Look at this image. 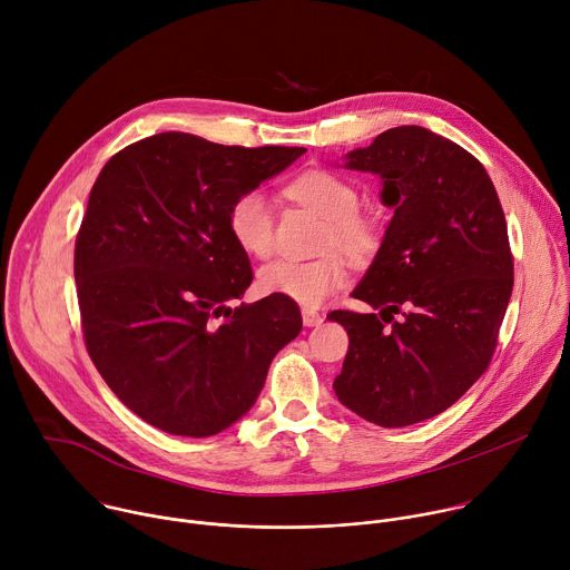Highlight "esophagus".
I'll use <instances>...</instances> for the list:
<instances>
[{
  "label": "esophagus",
  "instance_id": "1",
  "mask_svg": "<svg viewBox=\"0 0 570 570\" xmlns=\"http://www.w3.org/2000/svg\"><path fill=\"white\" fill-rule=\"evenodd\" d=\"M322 320H324V315H322L320 311H315V308H304V311H302L304 327H320Z\"/></svg>",
  "mask_w": 570,
  "mask_h": 570
}]
</instances>
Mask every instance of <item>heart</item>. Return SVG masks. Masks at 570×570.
Returning <instances> with one entry per match:
<instances>
[{"instance_id": "heart-1", "label": "heart", "mask_w": 570, "mask_h": 570, "mask_svg": "<svg viewBox=\"0 0 570 570\" xmlns=\"http://www.w3.org/2000/svg\"><path fill=\"white\" fill-rule=\"evenodd\" d=\"M291 194L324 220H330L322 238V250L338 248L356 262L374 255L381 238L379 225L356 212L358 191L352 183L332 171L313 169L293 180ZM227 227L243 253L259 259L273 253V203L264 191L238 196L229 207ZM345 282L347 264L338 253H330L313 262L277 259L266 264L257 275L264 295H282L306 308L320 306Z\"/></svg>"}]
</instances>
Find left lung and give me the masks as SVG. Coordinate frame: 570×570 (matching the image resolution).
I'll list each match as a JSON object with an SVG mask.
<instances>
[{"label": "left lung", "mask_w": 570, "mask_h": 570, "mask_svg": "<svg viewBox=\"0 0 570 570\" xmlns=\"http://www.w3.org/2000/svg\"><path fill=\"white\" fill-rule=\"evenodd\" d=\"M345 169L374 174L394 214L352 293L381 311L327 315L350 336L334 390L376 426H411L446 411L492 361L514 286L505 214L480 161L422 126L381 132Z\"/></svg>", "instance_id": "8db88e82"}]
</instances>
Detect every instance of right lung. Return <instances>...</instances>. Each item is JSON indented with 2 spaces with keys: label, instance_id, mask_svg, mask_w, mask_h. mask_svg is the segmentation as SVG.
<instances>
[{
  "label": "right lung",
  "instance_id": "1",
  "mask_svg": "<svg viewBox=\"0 0 570 570\" xmlns=\"http://www.w3.org/2000/svg\"><path fill=\"white\" fill-rule=\"evenodd\" d=\"M304 150L159 132L101 169L76 236L78 306L104 381L150 426L185 438L229 429L299 334V308L282 295L229 308L253 271L227 214Z\"/></svg>",
  "mask_w": 570,
  "mask_h": 570
}]
</instances>
